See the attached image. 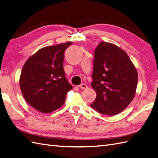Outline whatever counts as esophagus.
Instances as JSON below:
<instances>
[{
    "label": "esophagus",
    "instance_id": "esophagus-1",
    "mask_svg": "<svg viewBox=\"0 0 158 158\" xmlns=\"http://www.w3.org/2000/svg\"><path fill=\"white\" fill-rule=\"evenodd\" d=\"M78 87H79L80 89H86L87 88V85H86V84L82 83L80 85H79Z\"/></svg>",
    "mask_w": 158,
    "mask_h": 158
}]
</instances>
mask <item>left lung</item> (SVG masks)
<instances>
[{
  "mask_svg": "<svg viewBox=\"0 0 158 158\" xmlns=\"http://www.w3.org/2000/svg\"><path fill=\"white\" fill-rule=\"evenodd\" d=\"M93 81L97 97L90 104L100 114L114 115L127 108L134 99L138 73L127 53L110 43H101L94 51Z\"/></svg>",
  "mask_w": 158,
  "mask_h": 158,
  "instance_id": "obj_1",
  "label": "left lung"
}]
</instances>
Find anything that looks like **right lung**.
Masks as SVG:
<instances>
[{
    "mask_svg": "<svg viewBox=\"0 0 158 158\" xmlns=\"http://www.w3.org/2000/svg\"><path fill=\"white\" fill-rule=\"evenodd\" d=\"M67 42L43 47L30 57L21 72L19 86L24 99L42 113H51L65 103L72 89L63 67Z\"/></svg>",
    "mask_w": 158,
    "mask_h": 158,
    "instance_id": "add662e5",
    "label": "right lung"
}]
</instances>
